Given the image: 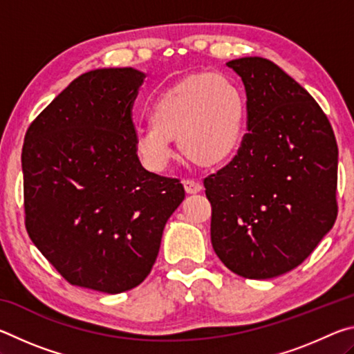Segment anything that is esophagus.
<instances>
[{"mask_svg":"<svg viewBox=\"0 0 354 354\" xmlns=\"http://www.w3.org/2000/svg\"><path fill=\"white\" fill-rule=\"evenodd\" d=\"M183 184H184L185 194L189 195L198 194V192L203 190V185L198 181H194V179H185V181H183Z\"/></svg>","mask_w":354,"mask_h":354,"instance_id":"34e87169","label":"esophagus"}]
</instances>
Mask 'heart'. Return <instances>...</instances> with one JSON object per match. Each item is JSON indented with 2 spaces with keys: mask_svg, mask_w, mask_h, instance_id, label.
<instances>
[{
  "mask_svg": "<svg viewBox=\"0 0 354 354\" xmlns=\"http://www.w3.org/2000/svg\"><path fill=\"white\" fill-rule=\"evenodd\" d=\"M247 117V98L230 76H187L156 95L148 124L136 134V154L149 171H164L173 159L171 140L178 137L179 153L189 162L214 169L239 151Z\"/></svg>",
  "mask_w": 354,
  "mask_h": 354,
  "instance_id": "heart-1",
  "label": "heart"
}]
</instances>
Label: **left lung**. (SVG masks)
Returning <instances> with one entry per match:
<instances>
[{
  "instance_id": "8db88e82",
  "label": "left lung",
  "mask_w": 354,
  "mask_h": 354,
  "mask_svg": "<svg viewBox=\"0 0 354 354\" xmlns=\"http://www.w3.org/2000/svg\"><path fill=\"white\" fill-rule=\"evenodd\" d=\"M242 77L248 133L234 159L205 179L215 254L239 277L298 267L337 217V143L315 100L263 57L226 62Z\"/></svg>"
}]
</instances>
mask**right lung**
Wrapping results in <instances>:
<instances>
[{
    "label": "right lung",
    "mask_w": 354,
    "mask_h": 354,
    "mask_svg": "<svg viewBox=\"0 0 354 354\" xmlns=\"http://www.w3.org/2000/svg\"><path fill=\"white\" fill-rule=\"evenodd\" d=\"M143 80L131 67L87 71L26 133L28 234L73 286L104 293L139 286L185 196L178 179L147 171L136 154L131 109Z\"/></svg>",
    "instance_id": "obj_1"
}]
</instances>
